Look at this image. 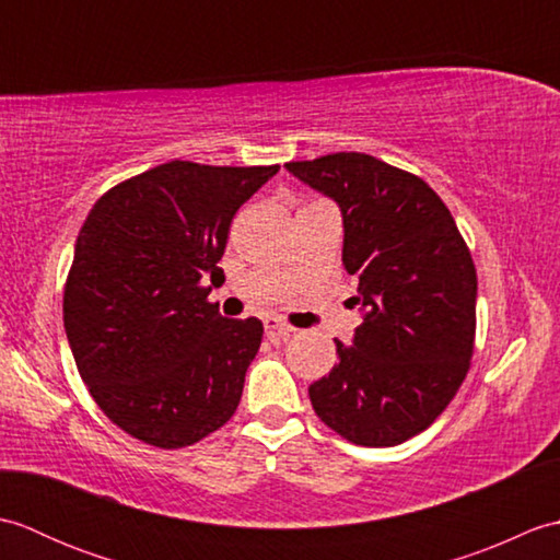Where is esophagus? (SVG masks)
Here are the masks:
<instances>
[{"mask_svg":"<svg viewBox=\"0 0 560 560\" xmlns=\"http://www.w3.org/2000/svg\"><path fill=\"white\" fill-rule=\"evenodd\" d=\"M265 331H267V337L273 339V341H287L293 335V327L287 325V323H281V319H277V317H267L265 319Z\"/></svg>","mask_w":560,"mask_h":560,"instance_id":"1","label":"esophagus"}]
</instances>
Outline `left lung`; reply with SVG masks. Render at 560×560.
<instances>
[{
    "label": "left lung",
    "mask_w": 560,
    "mask_h": 560,
    "mask_svg": "<svg viewBox=\"0 0 560 560\" xmlns=\"http://www.w3.org/2000/svg\"><path fill=\"white\" fill-rule=\"evenodd\" d=\"M335 199L343 269L359 279L363 323L339 363L307 387L315 413L363 447L425 431L467 377L477 335V269L450 209L421 177L368 153L291 161Z\"/></svg>",
    "instance_id": "left-lung-1"
}]
</instances>
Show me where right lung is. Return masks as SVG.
<instances>
[{"instance_id": "add662e5", "label": "right lung", "mask_w": 560, "mask_h": 560, "mask_svg": "<svg viewBox=\"0 0 560 560\" xmlns=\"http://www.w3.org/2000/svg\"><path fill=\"white\" fill-rule=\"evenodd\" d=\"M277 173L171 161L108 189L83 221L65 331L91 397L141 443L195 445L241 404L265 329L207 295L235 211Z\"/></svg>"}]
</instances>
